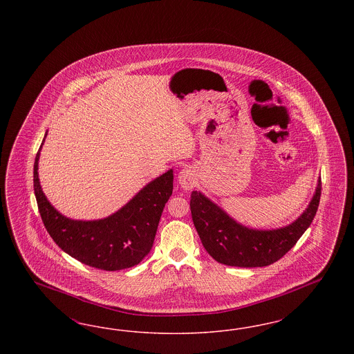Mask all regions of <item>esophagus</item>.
Here are the masks:
<instances>
[{
  "label": "esophagus",
  "instance_id": "1",
  "mask_svg": "<svg viewBox=\"0 0 354 354\" xmlns=\"http://www.w3.org/2000/svg\"><path fill=\"white\" fill-rule=\"evenodd\" d=\"M178 182L180 187L185 189V191H189L192 189V187L196 185L198 179H196V172L191 167H185L182 169L178 175Z\"/></svg>",
  "mask_w": 354,
  "mask_h": 354
}]
</instances>
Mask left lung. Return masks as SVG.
Masks as SVG:
<instances>
[{"mask_svg": "<svg viewBox=\"0 0 354 354\" xmlns=\"http://www.w3.org/2000/svg\"><path fill=\"white\" fill-rule=\"evenodd\" d=\"M320 196L319 178L313 198L303 214L290 224L272 230L243 225L201 191H192L189 207L207 252L221 264L253 268L273 264L297 243L317 212Z\"/></svg>", "mask_w": 354, "mask_h": 354, "instance_id": "8db88e82", "label": "left lung"}]
</instances>
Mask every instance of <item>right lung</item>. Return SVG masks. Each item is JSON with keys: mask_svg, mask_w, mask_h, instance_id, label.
Returning <instances> with one entry per match:
<instances>
[{"mask_svg": "<svg viewBox=\"0 0 354 354\" xmlns=\"http://www.w3.org/2000/svg\"><path fill=\"white\" fill-rule=\"evenodd\" d=\"M44 142L34 162V194L42 221L55 244L78 261L98 270H120L139 264L151 251L163 208L172 195L174 169L147 183L107 218L70 219L51 205L39 183L38 160Z\"/></svg>", "mask_w": 354, "mask_h": 354, "instance_id": "obj_1", "label": "right lung"}]
</instances>
